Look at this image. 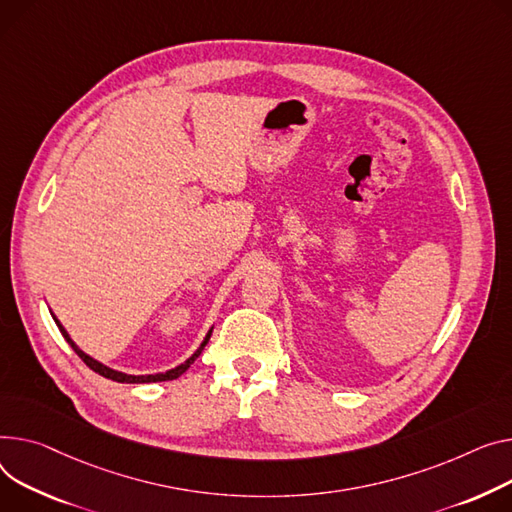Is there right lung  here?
Instances as JSON below:
<instances>
[{"label":"right lung","mask_w":512,"mask_h":512,"mask_svg":"<svg viewBox=\"0 0 512 512\" xmlns=\"http://www.w3.org/2000/svg\"><path fill=\"white\" fill-rule=\"evenodd\" d=\"M53 315V313H51ZM53 319H55V315H53ZM55 323H57V327H59V331H61V335L65 337V342L70 344L72 348H74V352L84 360V364L88 366V368H92L94 372H98L100 377H105V379H111V381H117V383H158V381H173V379H179L181 374L195 362V358L201 354V350L206 348V344L210 342V335H212V329L208 331V335H206V339H203L201 342V346L193 352V356L191 358H187L183 364H179L177 368H170V370H166V372H156V374H125V372H119V370H113V368H109V366H105L102 362H98V360H94V358H90L88 354H84L76 344H74V339L70 337V333H67L65 329H63V325L55 319Z\"/></svg>","instance_id":"right-lung-1"}]
</instances>
